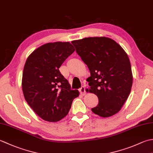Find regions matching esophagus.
<instances>
[{
  "label": "esophagus",
  "instance_id": "1",
  "mask_svg": "<svg viewBox=\"0 0 153 153\" xmlns=\"http://www.w3.org/2000/svg\"><path fill=\"white\" fill-rule=\"evenodd\" d=\"M79 92L81 93V95H85L86 94V91H85V88L84 87H82L81 88L79 89Z\"/></svg>",
  "mask_w": 153,
  "mask_h": 153
}]
</instances>
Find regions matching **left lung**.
<instances>
[{
    "instance_id": "left-lung-1",
    "label": "left lung",
    "mask_w": 153,
    "mask_h": 153,
    "mask_svg": "<svg viewBox=\"0 0 153 153\" xmlns=\"http://www.w3.org/2000/svg\"><path fill=\"white\" fill-rule=\"evenodd\" d=\"M71 43L90 71L87 91L99 99L92 112L102 118L116 114L128 99L132 87L128 54L114 40L106 37H85Z\"/></svg>"
}]
</instances>
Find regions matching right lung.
Here are the masks:
<instances>
[{
	"instance_id": "right-lung-1",
	"label": "right lung",
	"mask_w": 153,
	"mask_h": 153,
	"mask_svg": "<svg viewBox=\"0 0 153 153\" xmlns=\"http://www.w3.org/2000/svg\"><path fill=\"white\" fill-rule=\"evenodd\" d=\"M74 51L69 42L48 43L36 48L25 62L22 81L24 98L45 121L56 122L64 118L73 100L79 95L78 91L70 89L59 71Z\"/></svg>"
}]
</instances>
